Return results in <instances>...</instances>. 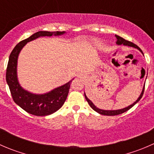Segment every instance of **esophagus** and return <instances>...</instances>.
Instances as JSON below:
<instances>
[{
  "mask_svg": "<svg viewBox=\"0 0 154 154\" xmlns=\"http://www.w3.org/2000/svg\"><path fill=\"white\" fill-rule=\"evenodd\" d=\"M83 74H77V77H83Z\"/></svg>",
  "mask_w": 154,
  "mask_h": 154,
  "instance_id": "1",
  "label": "esophagus"
}]
</instances>
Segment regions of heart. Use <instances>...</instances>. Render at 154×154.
Segmentation results:
<instances>
[{"label":"heart","instance_id":"1","mask_svg":"<svg viewBox=\"0 0 154 154\" xmlns=\"http://www.w3.org/2000/svg\"><path fill=\"white\" fill-rule=\"evenodd\" d=\"M98 45V46H100V44H98V45Z\"/></svg>","mask_w":154,"mask_h":154}]
</instances>
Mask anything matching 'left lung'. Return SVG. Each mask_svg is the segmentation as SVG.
Wrapping results in <instances>:
<instances>
[{
  "instance_id": "obj_1",
  "label": "left lung",
  "mask_w": 154,
  "mask_h": 154,
  "mask_svg": "<svg viewBox=\"0 0 154 154\" xmlns=\"http://www.w3.org/2000/svg\"><path fill=\"white\" fill-rule=\"evenodd\" d=\"M116 38H117V45H125V46H128V47H132V48H136V49L139 50V51H140L141 53H142V54H143V52H142V50L140 49L139 47H138L136 45L133 44V42H130L129 41H127V40H125V38H123L122 37L119 36V35H116ZM144 55V54H143ZM144 87L143 88H142V92H141L140 95H139V97H138L137 100H136V101L134 102L133 103H132L131 105H130V106L125 107V108H123V109H114V110H106V109H99L97 108V106H95V105L94 104V103H92V101H91V100H89V99L87 97L86 93L84 92V95H85V97H86L87 102L88 103V104H89V106L91 107V108L93 109L94 110L95 112H98L99 114L100 115H103V116H117V115H120V114H122V113L125 112H127V110L130 109V108H132L133 106H134L135 104H136V103H138V102L140 100V99L142 98V95H143V93H144Z\"/></svg>"
}]
</instances>
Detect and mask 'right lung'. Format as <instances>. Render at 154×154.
<instances>
[{
  "instance_id": "right-lung-1",
  "label": "right lung",
  "mask_w": 154,
  "mask_h": 154,
  "mask_svg": "<svg viewBox=\"0 0 154 154\" xmlns=\"http://www.w3.org/2000/svg\"><path fill=\"white\" fill-rule=\"evenodd\" d=\"M63 31H38L18 43L11 52L7 68L6 80L10 88L13 100L17 105L29 114L45 116L53 114L64 104L69 91L71 83L74 79L64 85L57 87L44 94H35L24 89L18 82L17 74L18 58L22 48L27 42L43 36H59L66 33Z\"/></svg>"
}]
</instances>
